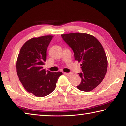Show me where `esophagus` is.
Here are the masks:
<instances>
[{
    "mask_svg": "<svg viewBox=\"0 0 126 126\" xmlns=\"http://www.w3.org/2000/svg\"><path fill=\"white\" fill-rule=\"evenodd\" d=\"M64 74H65V75L68 76H71L73 74V73H64Z\"/></svg>",
    "mask_w": 126,
    "mask_h": 126,
    "instance_id": "1",
    "label": "esophagus"
}]
</instances>
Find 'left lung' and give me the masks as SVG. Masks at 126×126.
<instances>
[{
  "mask_svg": "<svg viewBox=\"0 0 126 126\" xmlns=\"http://www.w3.org/2000/svg\"><path fill=\"white\" fill-rule=\"evenodd\" d=\"M61 36L73 50L75 60L81 62L83 72L78 74L82 80L77 87L82 91H91L101 84L107 71L108 61L103 46L96 38L87 33Z\"/></svg>",
  "mask_w": 126,
  "mask_h": 126,
  "instance_id": "left-lung-1",
  "label": "left lung"
}]
</instances>
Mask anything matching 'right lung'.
<instances>
[{"mask_svg":"<svg viewBox=\"0 0 126 126\" xmlns=\"http://www.w3.org/2000/svg\"><path fill=\"white\" fill-rule=\"evenodd\" d=\"M53 35L33 38L23 44L16 60L19 79L27 92L36 97H44L54 90L61 72H47L45 64L47 49Z\"/></svg>","mask_w":126,"mask_h":126,"instance_id":"1","label":"right lung"}]
</instances>
